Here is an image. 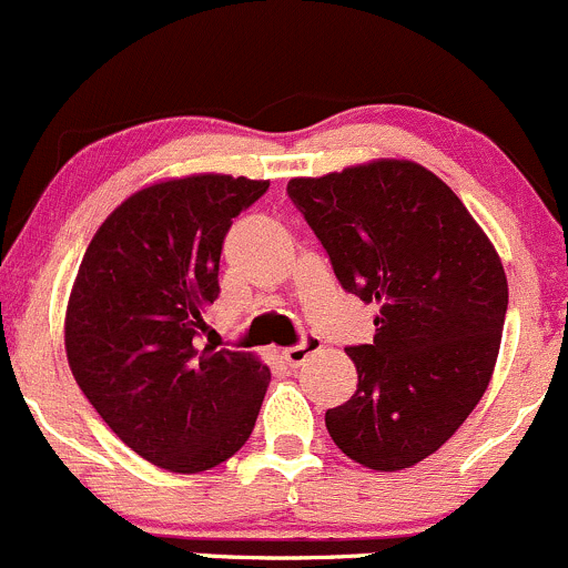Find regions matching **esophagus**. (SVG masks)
Here are the masks:
<instances>
[{
	"mask_svg": "<svg viewBox=\"0 0 568 568\" xmlns=\"http://www.w3.org/2000/svg\"><path fill=\"white\" fill-rule=\"evenodd\" d=\"M320 347H323V342H320L317 336H306V339H303L301 345L286 347L282 356H284V362L290 364V367H301V364L306 362L308 356H314V353H317Z\"/></svg>",
	"mask_w": 568,
	"mask_h": 568,
	"instance_id": "esophagus-1",
	"label": "esophagus"
}]
</instances>
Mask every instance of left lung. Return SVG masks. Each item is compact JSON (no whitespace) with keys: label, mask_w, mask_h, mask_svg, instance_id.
I'll list each match as a JSON object with an SVG mask.
<instances>
[{"label":"left lung","mask_w":568,"mask_h":568,"mask_svg":"<svg viewBox=\"0 0 568 568\" xmlns=\"http://www.w3.org/2000/svg\"><path fill=\"white\" fill-rule=\"evenodd\" d=\"M286 193L339 284L381 306L373 345L347 347L356 395L325 412V428L362 467H414L491 381L508 308L503 262L462 199L417 162L290 179Z\"/></svg>","instance_id":"obj_1"}]
</instances>
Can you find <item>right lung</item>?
<instances>
[{
	"mask_svg": "<svg viewBox=\"0 0 568 568\" xmlns=\"http://www.w3.org/2000/svg\"><path fill=\"white\" fill-rule=\"evenodd\" d=\"M265 179L195 173L149 184L93 234L69 308L65 353L112 434L168 473H204L248 442L271 369L201 347L232 217Z\"/></svg>",
	"mask_w": 568,
	"mask_h": 568,
	"instance_id": "1",
	"label": "right lung"
}]
</instances>
